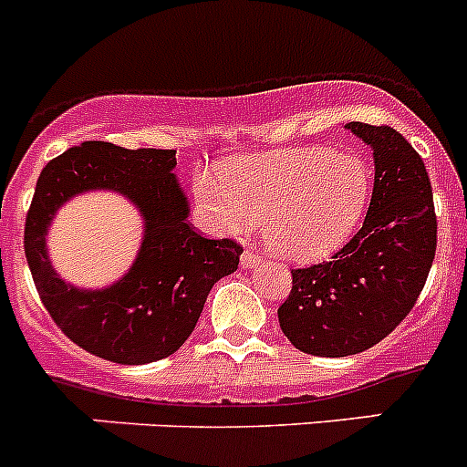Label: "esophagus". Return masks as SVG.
Returning a JSON list of instances; mask_svg holds the SVG:
<instances>
[{
  "label": "esophagus",
  "mask_w": 467,
  "mask_h": 467,
  "mask_svg": "<svg viewBox=\"0 0 467 467\" xmlns=\"http://www.w3.org/2000/svg\"><path fill=\"white\" fill-rule=\"evenodd\" d=\"M262 262V257H259L254 250H245V253L241 254V266L243 269H253V266H257V264Z\"/></svg>",
  "instance_id": "esophagus-1"
}]
</instances>
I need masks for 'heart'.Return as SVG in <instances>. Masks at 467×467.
<instances>
[{"mask_svg":"<svg viewBox=\"0 0 467 467\" xmlns=\"http://www.w3.org/2000/svg\"><path fill=\"white\" fill-rule=\"evenodd\" d=\"M222 187L196 180V198L229 234L262 224L271 253L290 262H317L339 250L358 229L369 201V168L356 154L323 147L234 161Z\"/></svg>","mask_w":467,"mask_h":467,"instance_id":"1","label":"heart"}]
</instances>
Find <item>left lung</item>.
Returning <instances> with one entry per match:
<instances>
[{
	"instance_id": "1",
	"label": "left lung",
	"mask_w": 467,
	"mask_h": 467,
	"mask_svg": "<svg viewBox=\"0 0 467 467\" xmlns=\"http://www.w3.org/2000/svg\"><path fill=\"white\" fill-rule=\"evenodd\" d=\"M374 151L362 229L329 262L292 271L278 323L308 356H356L414 308L435 259L437 217L423 159L390 126L346 123Z\"/></svg>"
}]
</instances>
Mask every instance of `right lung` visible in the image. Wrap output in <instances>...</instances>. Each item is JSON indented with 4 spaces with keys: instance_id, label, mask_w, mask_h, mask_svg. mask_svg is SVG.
<instances>
[{
    "instance_id": "add662e5",
    "label": "right lung",
    "mask_w": 467,
    "mask_h": 467,
    "mask_svg": "<svg viewBox=\"0 0 467 467\" xmlns=\"http://www.w3.org/2000/svg\"><path fill=\"white\" fill-rule=\"evenodd\" d=\"M175 166V150L81 142L48 161L25 220V257L53 323L77 346L119 365L172 356L196 327L213 285L238 269L243 247L236 241H210L187 222L189 201ZM86 191L121 192L145 222L129 274L102 291L65 284L46 250L57 210Z\"/></svg>"
}]
</instances>
